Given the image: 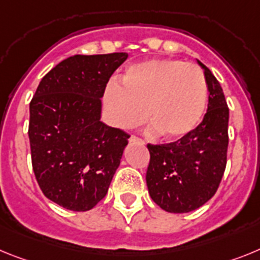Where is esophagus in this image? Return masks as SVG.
I'll return each instance as SVG.
<instances>
[{
  "mask_svg": "<svg viewBox=\"0 0 260 260\" xmlns=\"http://www.w3.org/2000/svg\"><path fill=\"white\" fill-rule=\"evenodd\" d=\"M129 143L131 144H139V145H144V140H141L140 137H136V136H131Z\"/></svg>",
  "mask_w": 260,
  "mask_h": 260,
  "instance_id": "34e87169",
  "label": "esophagus"
}]
</instances>
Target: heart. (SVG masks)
I'll return each instance as SVG.
<instances>
[{
    "instance_id": "heart-1",
    "label": "heart",
    "mask_w": 260,
    "mask_h": 260,
    "mask_svg": "<svg viewBox=\"0 0 260 260\" xmlns=\"http://www.w3.org/2000/svg\"><path fill=\"white\" fill-rule=\"evenodd\" d=\"M208 86L193 64L174 58H152L128 68L123 86L108 83L105 106L115 127L135 128L145 119L166 140L192 132L207 107Z\"/></svg>"
}]
</instances>
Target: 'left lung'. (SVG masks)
Segmentation results:
<instances>
[{
    "mask_svg": "<svg viewBox=\"0 0 260 260\" xmlns=\"http://www.w3.org/2000/svg\"><path fill=\"white\" fill-rule=\"evenodd\" d=\"M208 110L198 127L175 143L152 145L146 184L153 202L170 213L195 211L216 193L226 166L229 108L222 87L208 68Z\"/></svg>",
    "mask_w": 260,
    "mask_h": 260,
    "instance_id": "8db88e82",
    "label": "left lung"
}]
</instances>
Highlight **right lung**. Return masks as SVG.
Returning a JSON list of instances; mask_svg holds the SVG:
<instances>
[{
  "instance_id": "add662e5",
  "label": "right lung",
  "mask_w": 260,
  "mask_h": 260,
  "mask_svg": "<svg viewBox=\"0 0 260 260\" xmlns=\"http://www.w3.org/2000/svg\"><path fill=\"white\" fill-rule=\"evenodd\" d=\"M127 57L125 52L71 56L43 77L31 101L34 173L43 193L62 208H94L120 165L129 135L101 121V98Z\"/></svg>"
}]
</instances>
